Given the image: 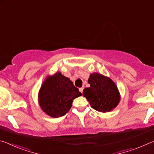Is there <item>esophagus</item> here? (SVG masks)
I'll use <instances>...</instances> for the list:
<instances>
[{
    "mask_svg": "<svg viewBox=\"0 0 154 154\" xmlns=\"http://www.w3.org/2000/svg\"><path fill=\"white\" fill-rule=\"evenodd\" d=\"M83 87L79 88V92H80L82 93V92H83Z\"/></svg>",
    "mask_w": 154,
    "mask_h": 154,
    "instance_id": "esophagus-1",
    "label": "esophagus"
}]
</instances>
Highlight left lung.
Wrapping results in <instances>:
<instances>
[{
    "label": "left lung",
    "mask_w": 154,
    "mask_h": 154,
    "mask_svg": "<svg viewBox=\"0 0 154 154\" xmlns=\"http://www.w3.org/2000/svg\"><path fill=\"white\" fill-rule=\"evenodd\" d=\"M90 86L83 90V96L87 98L95 110L106 113L116 107L120 100L118 87L110 78L94 72L88 79Z\"/></svg>",
    "instance_id": "8db88e82"
}]
</instances>
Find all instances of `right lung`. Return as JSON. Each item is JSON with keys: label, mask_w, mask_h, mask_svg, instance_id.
Instances as JSON below:
<instances>
[{"label": "right lung", "mask_w": 154, "mask_h": 154, "mask_svg": "<svg viewBox=\"0 0 154 154\" xmlns=\"http://www.w3.org/2000/svg\"><path fill=\"white\" fill-rule=\"evenodd\" d=\"M82 96L69 78L57 72L48 76L38 92V103L42 110L52 118L64 116L71 108L72 100Z\"/></svg>", "instance_id": "obj_1"}]
</instances>
